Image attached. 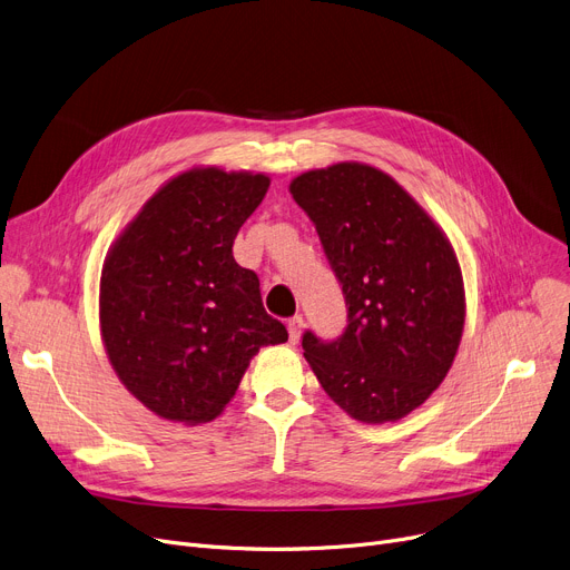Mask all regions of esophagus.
Masks as SVG:
<instances>
[{"mask_svg": "<svg viewBox=\"0 0 570 570\" xmlns=\"http://www.w3.org/2000/svg\"><path fill=\"white\" fill-rule=\"evenodd\" d=\"M286 327H288V340H291V342L295 344L297 340H301V335H303V327H305V318H303L301 314H295L293 318H288Z\"/></svg>", "mask_w": 570, "mask_h": 570, "instance_id": "esophagus-1", "label": "esophagus"}]
</instances>
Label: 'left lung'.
<instances>
[{
	"label": "left lung",
	"mask_w": 570,
	"mask_h": 570,
	"mask_svg": "<svg viewBox=\"0 0 570 570\" xmlns=\"http://www.w3.org/2000/svg\"><path fill=\"white\" fill-rule=\"evenodd\" d=\"M291 194L312 219L346 303L340 337L305 331L307 363L355 421H400L436 391L462 340L455 252L423 207L372 166L303 173Z\"/></svg>",
	"instance_id": "8db88e82"
}]
</instances>
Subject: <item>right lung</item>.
I'll list each match as a JSON object with an SVG mask.
<instances>
[{
    "mask_svg": "<svg viewBox=\"0 0 570 570\" xmlns=\"http://www.w3.org/2000/svg\"><path fill=\"white\" fill-rule=\"evenodd\" d=\"M269 177L200 168L145 203L110 249L99 316L110 363L149 411L207 423L235 395L261 346L288 340L233 239Z\"/></svg>",
    "mask_w": 570,
    "mask_h": 570,
    "instance_id": "right-lung-1",
    "label": "right lung"
}]
</instances>
